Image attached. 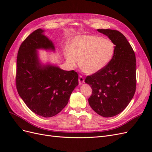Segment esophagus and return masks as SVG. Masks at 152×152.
I'll list each match as a JSON object with an SVG mask.
<instances>
[{"label": "esophagus", "mask_w": 152, "mask_h": 152, "mask_svg": "<svg viewBox=\"0 0 152 152\" xmlns=\"http://www.w3.org/2000/svg\"><path fill=\"white\" fill-rule=\"evenodd\" d=\"M79 82L80 84L84 83V79L82 75H79Z\"/></svg>", "instance_id": "34e87169"}]
</instances>
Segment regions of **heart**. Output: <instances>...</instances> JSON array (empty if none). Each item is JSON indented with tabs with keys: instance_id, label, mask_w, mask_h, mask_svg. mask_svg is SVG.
<instances>
[{
	"instance_id": "obj_1",
	"label": "heart",
	"mask_w": 152,
	"mask_h": 152,
	"mask_svg": "<svg viewBox=\"0 0 152 152\" xmlns=\"http://www.w3.org/2000/svg\"><path fill=\"white\" fill-rule=\"evenodd\" d=\"M115 46L112 40L96 35H79L73 40L65 57L72 66L79 64L86 73L93 74L111 61Z\"/></svg>"
}]
</instances>
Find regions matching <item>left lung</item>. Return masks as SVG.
<instances>
[{
    "label": "left lung",
    "instance_id": "8db88e82",
    "mask_svg": "<svg viewBox=\"0 0 152 152\" xmlns=\"http://www.w3.org/2000/svg\"><path fill=\"white\" fill-rule=\"evenodd\" d=\"M107 35L115 49L113 56L102 70L87 76L85 82L93 93L88 99L95 112L104 117L122 112L134 95L136 86V56L131 44L120 31L98 29Z\"/></svg>",
    "mask_w": 152,
    "mask_h": 152
}]
</instances>
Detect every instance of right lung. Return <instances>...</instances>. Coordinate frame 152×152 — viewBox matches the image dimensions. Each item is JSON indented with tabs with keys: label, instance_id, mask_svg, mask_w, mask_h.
Returning a JSON list of instances; mask_svg holds the SVG:
<instances>
[{
	"label": "right lung",
	"instance_id": "right-lung-1",
	"mask_svg": "<svg viewBox=\"0 0 152 152\" xmlns=\"http://www.w3.org/2000/svg\"><path fill=\"white\" fill-rule=\"evenodd\" d=\"M43 32L40 28L35 30L21 43L17 56L16 86L31 111L44 117H51L68 104L79 84V75L74 70L40 65L36 50L54 49L52 41Z\"/></svg>",
	"mask_w": 152,
	"mask_h": 152
}]
</instances>
